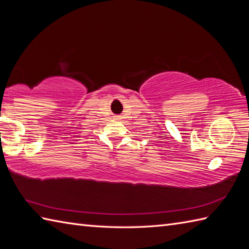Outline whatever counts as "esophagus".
I'll return each mask as SVG.
<instances>
[{"mask_svg":"<svg viewBox=\"0 0 249 249\" xmlns=\"http://www.w3.org/2000/svg\"><path fill=\"white\" fill-rule=\"evenodd\" d=\"M116 119H119V120H120L121 118H120V116H116Z\"/></svg>","mask_w":249,"mask_h":249,"instance_id":"esophagus-1","label":"esophagus"}]
</instances>
